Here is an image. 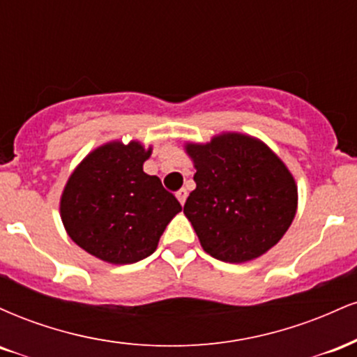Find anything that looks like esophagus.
I'll return each mask as SVG.
<instances>
[{
	"label": "esophagus",
	"instance_id": "1",
	"mask_svg": "<svg viewBox=\"0 0 357 357\" xmlns=\"http://www.w3.org/2000/svg\"><path fill=\"white\" fill-rule=\"evenodd\" d=\"M176 198H178L179 203L184 204V202H186V198H188V191L186 190H179L178 192H176Z\"/></svg>",
	"mask_w": 357,
	"mask_h": 357
}]
</instances>
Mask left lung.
I'll use <instances>...</instances> for the list:
<instances>
[{
	"mask_svg": "<svg viewBox=\"0 0 357 357\" xmlns=\"http://www.w3.org/2000/svg\"><path fill=\"white\" fill-rule=\"evenodd\" d=\"M184 151L196 169L184 215L204 252L243 264L275 247L298 203L296 179L285 162L264 141L241 132L184 142Z\"/></svg>",
	"mask_w": 357,
	"mask_h": 357,
	"instance_id": "1",
	"label": "left lung"
}]
</instances>
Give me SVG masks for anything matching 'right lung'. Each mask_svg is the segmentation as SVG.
I'll list each match as a JSON object with an SVG mask.
<instances>
[{
	"label": "right lung",
	"instance_id": "obj_1",
	"mask_svg": "<svg viewBox=\"0 0 357 357\" xmlns=\"http://www.w3.org/2000/svg\"><path fill=\"white\" fill-rule=\"evenodd\" d=\"M153 147L110 141L90 151L65 184L60 218L85 252L112 265L136 264L158 248L183 210L158 176L144 173Z\"/></svg>",
	"mask_w": 357,
	"mask_h": 357
}]
</instances>
